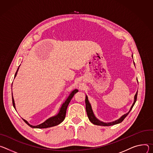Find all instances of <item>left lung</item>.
<instances>
[{"label": "left lung", "instance_id": "8db88e82", "mask_svg": "<svg viewBox=\"0 0 153 153\" xmlns=\"http://www.w3.org/2000/svg\"><path fill=\"white\" fill-rule=\"evenodd\" d=\"M132 57H133V55H132ZM138 81V80H137ZM137 92L135 94V96H134V103L132 105L129 111H128V112H127L126 114H125L124 115H123L122 117H120L118 119L114 121V122H103L102 121H100L99 119L95 117L93 110L92 109V106L90 104L89 101L88 100V97L87 95H86V99H85V103H86V110L87 112V115L88 116V118L89 120L91 121V123H92L93 124L95 125H98V126H112L114 125H117L118 123H120L121 122H122L123 121V120L126 117V116L129 114V113L130 112V111H131V109H132L134 105H135V102H136L137 100Z\"/></svg>", "mask_w": 153, "mask_h": 153}]
</instances>
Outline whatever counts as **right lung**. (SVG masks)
I'll use <instances>...</instances> for the list:
<instances>
[{"mask_svg": "<svg viewBox=\"0 0 153 153\" xmlns=\"http://www.w3.org/2000/svg\"><path fill=\"white\" fill-rule=\"evenodd\" d=\"M19 66L18 68V70H17V71H16V72L15 74L14 78L16 76L17 74H18ZM78 92V90L76 89H75L74 91H72L71 92V94H69V95L68 96V97L65 99V100L64 101V102L62 103V104L61 105V107H60V108L59 109L58 112L55 115H53L52 117H51L47 118V119L45 121H44L43 123H41V124H39L38 125H36V126H33V125H30L27 120H24V119H23V118H22L23 120L29 126H30L31 128H50V127L55 126H56V125L60 124L61 123H62L64 121V118L65 117V114H66L67 108V106H68V105H69V103L71 102V99L73 98V97L74 96L75 94H76ZM12 100H13V107L16 109L15 103H14V98H13V93H12Z\"/></svg>", "mask_w": 153, "mask_h": 153, "instance_id": "obj_1", "label": "right lung"}]
</instances>
